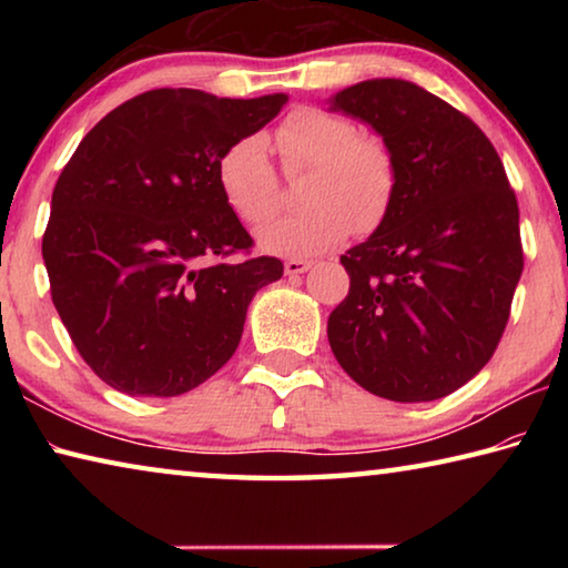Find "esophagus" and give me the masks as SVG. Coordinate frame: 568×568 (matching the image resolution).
Listing matches in <instances>:
<instances>
[{"label":"esophagus","mask_w":568,"mask_h":568,"mask_svg":"<svg viewBox=\"0 0 568 568\" xmlns=\"http://www.w3.org/2000/svg\"><path fill=\"white\" fill-rule=\"evenodd\" d=\"M313 267V263L311 261H285V275H291V277H295V275H303V273H307Z\"/></svg>","instance_id":"obj_1"}]
</instances>
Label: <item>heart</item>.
Segmentation results:
<instances>
[{
  "instance_id": "obj_1",
  "label": "heart",
  "mask_w": 568,
  "mask_h": 568,
  "mask_svg": "<svg viewBox=\"0 0 568 568\" xmlns=\"http://www.w3.org/2000/svg\"><path fill=\"white\" fill-rule=\"evenodd\" d=\"M275 150L287 172L311 168L301 213L273 220L257 233L265 253L311 257L386 220L396 192V162L376 134H358L351 120L321 108H301L275 130ZM217 182L247 225H261L281 207V182L261 134H247L217 160Z\"/></svg>"
}]
</instances>
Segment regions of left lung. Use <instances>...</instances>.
I'll return each mask as SVG.
<instances>
[{
	"label": "left lung",
	"mask_w": 568,
	"mask_h": 568,
	"mask_svg": "<svg viewBox=\"0 0 568 568\" xmlns=\"http://www.w3.org/2000/svg\"><path fill=\"white\" fill-rule=\"evenodd\" d=\"M328 102L396 162L386 220L341 255L351 291L328 318L333 355L373 396L444 398L494 355L524 271L504 162L466 114L413 82L376 77Z\"/></svg>",
	"instance_id": "left-lung-1"
}]
</instances>
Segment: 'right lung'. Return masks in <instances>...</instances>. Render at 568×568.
<instances>
[{"label": "right lung", "instance_id": "add662e5", "mask_svg": "<svg viewBox=\"0 0 568 568\" xmlns=\"http://www.w3.org/2000/svg\"><path fill=\"white\" fill-rule=\"evenodd\" d=\"M287 94L253 100L152 90L84 134L52 192L42 257L52 303L84 363L114 390L182 396L223 368L277 257L210 263L253 237L217 160L263 130Z\"/></svg>", "mask_w": 568, "mask_h": 568}]
</instances>
